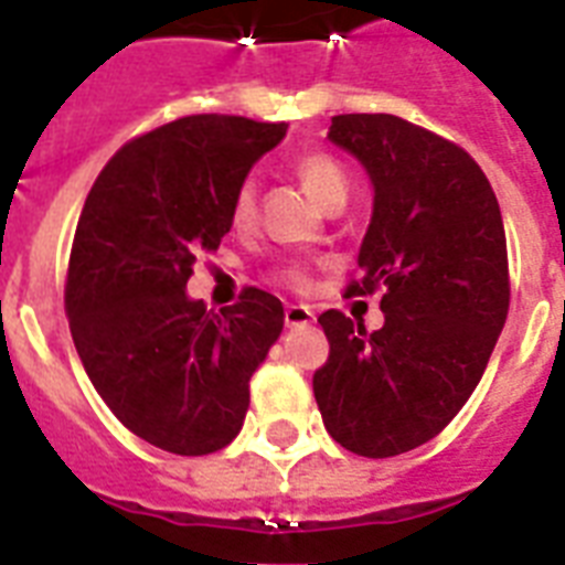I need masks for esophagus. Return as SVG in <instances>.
<instances>
[{
	"mask_svg": "<svg viewBox=\"0 0 565 565\" xmlns=\"http://www.w3.org/2000/svg\"><path fill=\"white\" fill-rule=\"evenodd\" d=\"M313 310L308 308V305H290V308L284 310V322H287V328H308L313 326Z\"/></svg>",
	"mask_w": 565,
	"mask_h": 565,
	"instance_id": "esophagus-1",
	"label": "esophagus"
}]
</instances>
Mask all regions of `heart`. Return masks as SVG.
Here are the masks:
<instances>
[{"label": "heart", "mask_w": 565, "mask_h": 565, "mask_svg": "<svg viewBox=\"0 0 565 565\" xmlns=\"http://www.w3.org/2000/svg\"><path fill=\"white\" fill-rule=\"evenodd\" d=\"M296 170H299L301 184L308 188V193L313 195L322 207L334 204L337 199H349V179H345L343 167H340L334 158H328V154L322 152H310L305 154V158H299ZM255 181L246 179L237 188V193H234V202H231V222H234L237 228H246L248 222L255 220ZM284 281L301 287V284H305V273H301L299 266H290V269H284Z\"/></svg>", "instance_id": "heart-1"}]
</instances>
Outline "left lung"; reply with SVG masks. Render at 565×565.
Wrapping results in <instances>:
<instances>
[{
    "mask_svg": "<svg viewBox=\"0 0 565 565\" xmlns=\"http://www.w3.org/2000/svg\"><path fill=\"white\" fill-rule=\"evenodd\" d=\"M328 140L372 181L361 281L377 287L384 326L326 310L331 354L313 375L328 434L361 457L428 443L481 381L510 308L508 239L481 167L443 137L393 114H343Z\"/></svg>",
    "mask_w": 565,
    "mask_h": 565,
    "instance_id": "obj_1",
    "label": "left lung"
}]
</instances>
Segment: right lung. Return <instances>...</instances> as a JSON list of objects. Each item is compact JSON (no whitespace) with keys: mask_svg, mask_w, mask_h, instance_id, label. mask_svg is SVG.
Masks as SVG:
<instances>
[{"mask_svg":"<svg viewBox=\"0 0 565 565\" xmlns=\"http://www.w3.org/2000/svg\"><path fill=\"white\" fill-rule=\"evenodd\" d=\"M284 135V122L246 117L175 119L122 146L78 216L66 317L84 372L131 434L172 455H211L237 437L248 381L281 337L273 292L246 287L213 313L190 299L188 278Z\"/></svg>","mask_w":565,"mask_h":565,"instance_id":"obj_1","label":"right lung"}]
</instances>
